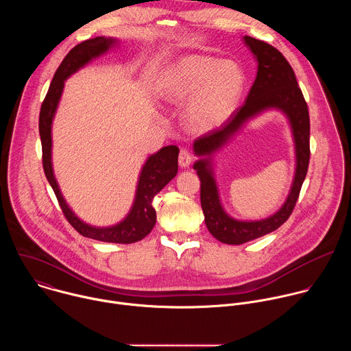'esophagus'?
<instances>
[{"mask_svg": "<svg viewBox=\"0 0 351 351\" xmlns=\"http://www.w3.org/2000/svg\"><path fill=\"white\" fill-rule=\"evenodd\" d=\"M193 162V154L189 152V149H180V154H179V165L182 168H189L190 164Z\"/></svg>", "mask_w": 351, "mask_h": 351, "instance_id": "34e87169", "label": "esophagus"}]
</instances>
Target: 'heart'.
Listing matches in <instances>:
<instances>
[{
	"mask_svg": "<svg viewBox=\"0 0 351 351\" xmlns=\"http://www.w3.org/2000/svg\"><path fill=\"white\" fill-rule=\"evenodd\" d=\"M245 87L241 66L230 60L186 56L164 72L160 95L169 104H183L186 123L197 132L219 128L236 110Z\"/></svg>",
	"mask_w": 351,
	"mask_h": 351,
	"instance_id": "1",
	"label": "heart"
}]
</instances>
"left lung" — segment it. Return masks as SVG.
<instances>
[{"label": "left lung", "instance_id": "8db88e82", "mask_svg": "<svg viewBox=\"0 0 351 351\" xmlns=\"http://www.w3.org/2000/svg\"><path fill=\"white\" fill-rule=\"evenodd\" d=\"M245 47L257 61V76L248 91L245 103L221 128L198 137L193 152L198 157L194 162L202 190V208L210 233L225 244H243L265 236L283 225L300 194L310 162V117L307 103L298 87L294 71L278 49L268 43L244 36ZM267 110H279L288 119L296 154L295 176L291 191L282 207L272 216L257 221H241L230 217L220 203L213 171V156L252 119Z\"/></svg>", "mask_w": 351, "mask_h": 351}]
</instances>
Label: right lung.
I'll return each instance as SVG.
<instances>
[{"mask_svg":"<svg viewBox=\"0 0 351 351\" xmlns=\"http://www.w3.org/2000/svg\"><path fill=\"white\" fill-rule=\"evenodd\" d=\"M118 44L119 41L114 37L99 36L88 38L71 49L57 69L43 101L38 119V132L43 147L44 173L58 198V203L68 222L84 237L98 241L129 244L144 239L153 230L157 221L153 199L176 176L179 148L176 145L162 147L160 152L152 154L145 160L138 175L134 199L128 215L121 222L103 228L86 223L72 211L61 193L53 168V122L64 91L65 80L90 64L93 60L107 54L111 48H115Z\"/></svg>","mask_w":351,"mask_h":351,"instance_id":"1","label":"right lung"}]
</instances>
